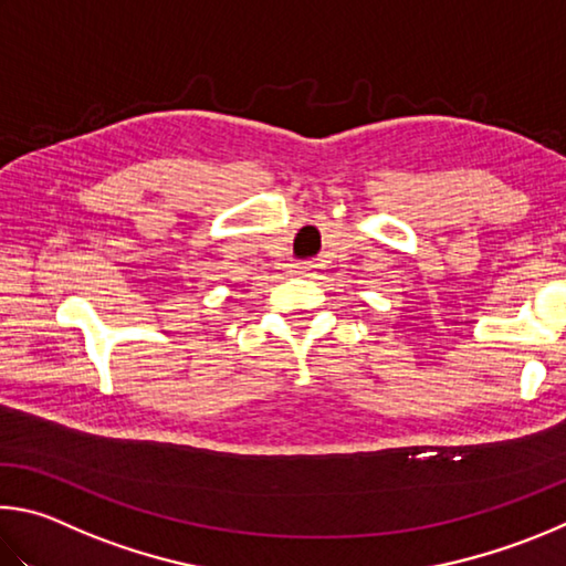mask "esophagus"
Returning <instances> with one entry per match:
<instances>
[{
  "mask_svg": "<svg viewBox=\"0 0 566 566\" xmlns=\"http://www.w3.org/2000/svg\"><path fill=\"white\" fill-rule=\"evenodd\" d=\"M313 271H315V263H313V261L291 263V273H295V275H311Z\"/></svg>",
  "mask_w": 566,
  "mask_h": 566,
  "instance_id": "esophagus-1",
  "label": "esophagus"
}]
</instances>
